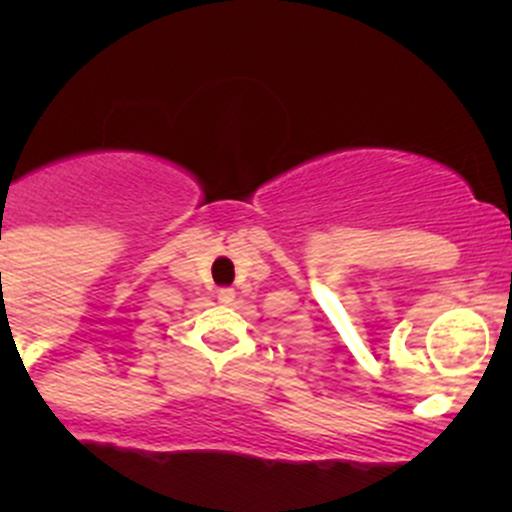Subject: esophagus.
I'll return each mask as SVG.
<instances>
[{"instance_id":"1","label":"esophagus","mask_w":512,"mask_h":512,"mask_svg":"<svg viewBox=\"0 0 512 512\" xmlns=\"http://www.w3.org/2000/svg\"><path fill=\"white\" fill-rule=\"evenodd\" d=\"M232 299H235V289H232V287H220L218 289V302L230 304Z\"/></svg>"}]
</instances>
